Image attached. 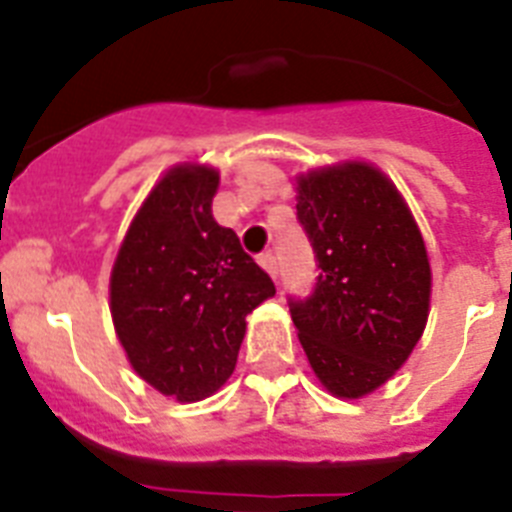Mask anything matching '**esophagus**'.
I'll return each mask as SVG.
<instances>
[{
    "label": "esophagus",
    "instance_id": "34e87169",
    "mask_svg": "<svg viewBox=\"0 0 512 512\" xmlns=\"http://www.w3.org/2000/svg\"><path fill=\"white\" fill-rule=\"evenodd\" d=\"M257 262H260V265L265 267L267 273L273 275V278H278V260H275L273 252H262V255L257 257Z\"/></svg>",
    "mask_w": 512,
    "mask_h": 512
}]
</instances>
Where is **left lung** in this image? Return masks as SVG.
<instances>
[{
    "mask_svg": "<svg viewBox=\"0 0 512 512\" xmlns=\"http://www.w3.org/2000/svg\"><path fill=\"white\" fill-rule=\"evenodd\" d=\"M298 224L319 275L290 319L324 388L362 398L388 382L423 334L431 298L426 245L393 183L367 163L298 178Z\"/></svg>",
    "mask_w": 512,
    "mask_h": 512,
    "instance_id": "8db88e82",
    "label": "left lung"
}]
</instances>
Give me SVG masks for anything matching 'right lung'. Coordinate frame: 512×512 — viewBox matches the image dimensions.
Returning a JSON list of instances; mask_svg holds the SVG:
<instances>
[{
    "label": "right lung",
    "instance_id": "add662e5",
    "mask_svg": "<svg viewBox=\"0 0 512 512\" xmlns=\"http://www.w3.org/2000/svg\"><path fill=\"white\" fill-rule=\"evenodd\" d=\"M219 173L178 165L147 196L112 270V319L132 367L163 395L193 403L237 365L245 316L275 296L270 275L219 227Z\"/></svg>",
    "mask_w": 512,
    "mask_h": 512
}]
</instances>
